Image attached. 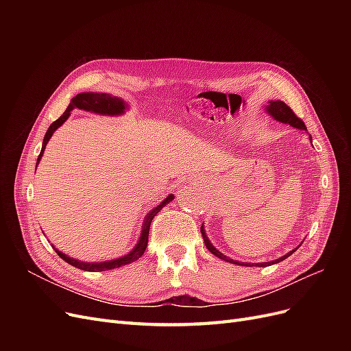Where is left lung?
<instances>
[{
    "mask_svg": "<svg viewBox=\"0 0 351 351\" xmlns=\"http://www.w3.org/2000/svg\"><path fill=\"white\" fill-rule=\"evenodd\" d=\"M265 110H267V111L274 117L275 120H278V121H281V123L290 124L291 127H294V129H299V130L307 132L306 124L299 119V117H297V115L293 112V110H291L285 102H282V101H269L268 105H267V108H265ZM311 142H312V137H311ZM200 232H202V237H204L206 249H208L212 254H215V256L219 258V259H224L226 262L234 263V265H241V267H269V265L278 263V262L287 259V258L290 256V254H293L297 249L300 247V246H297L294 250L289 252L287 254H284V256H281V258H278V259H275V261H272V262H261V263H249V262H246V263H244V262H239V261H234V259H230L228 256H226V254H222L219 250H217V249L214 247V244H212V243L209 241V239L206 237V232H205L204 226L200 227Z\"/></svg>",
    "mask_w": 351,
    "mask_h": 351,
    "instance_id": "8db88e82",
    "label": "left lung"
}]
</instances>
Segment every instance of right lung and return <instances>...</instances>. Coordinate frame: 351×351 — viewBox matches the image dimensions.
Segmentation results:
<instances>
[{
	"mask_svg": "<svg viewBox=\"0 0 351 351\" xmlns=\"http://www.w3.org/2000/svg\"><path fill=\"white\" fill-rule=\"evenodd\" d=\"M125 102L120 98H115L112 97V95H108V93H93V92H84V93H79L74 97L70 102V105L67 107V110L64 111V114H62L58 120H56L54 123H52L49 125V129L47 130V134L44 137V143H42V149H40V154L38 156V162L36 165L39 164V159L42 158V155H44V151H45V146L48 143V141L51 139L52 133H54L58 127L64 123L69 117H70V111H73L74 108H79V110H84V111H92V112H97V114H107V115H119V114H123L124 110H125ZM174 199L173 195H169L168 197H165L161 204L156 205L151 212H147V215L145 218V222H143V227H142V232H141V237H139V241H137V244L134 246V249L127 253L125 256H121L119 259H114V261H108V262H82V261H77V259H73V258H69L67 254L61 253L60 250L56 249L58 256L66 261L67 263L73 265V267H76L79 269H83V271H89V272H101V271H108V269H114V268H120V267H124V265H129L134 261L139 259L142 254L145 253L146 247H147V239H149V228H151V222L154 219V217L158 214L159 210H161L167 204H169Z\"/></svg>",
	"mask_w": 351,
	"mask_h": 351,
	"instance_id": "1",
	"label": "right lung"
}]
</instances>
